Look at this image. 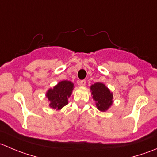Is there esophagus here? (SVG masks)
Segmentation results:
<instances>
[{"mask_svg":"<svg viewBox=\"0 0 157 157\" xmlns=\"http://www.w3.org/2000/svg\"><path fill=\"white\" fill-rule=\"evenodd\" d=\"M79 84L80 85V86H84L85 85H86V80H80V82H79Z\"/></svg>","mask_w":157,"mask_h":157,"instance_id":"obj_1","label":"esophagus"}]
</instances>
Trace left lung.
Segmentation results:
<instances>
[{"label":"left lung","mask_w":157,"mask_h":157,"mask_svg":"<svg viewBox=\"0 0 157 157\" xmlns=\"http://www.w3.org/2000/svg\"><path fill=\"white\" fill-rule=\"evenodd\" d=\"M93 99L95 100L97 109L101 112H106L113 103V93L103 83L97 82L90 86Z\"/></svg>","instance_id":"8db88e82"}]
</instances>
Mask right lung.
<instances>
[{
  "label": "right lung",
  "instance_id": "1",
  "mask_svg": "<svg viewBox=\"0 0 157 157\" xmlns=\"http://www.w3.org/2000/svg\"><path fill=\"white\" fill-rule=\"evenodd\" d=\"M74 87V83L71 81L62 80L53 88H50L46 93V97L50 102V107L60 110L66 106Z\"/></svg>",
  "mask_w": 157,
  "mask_h": 157
}]
</instances>
